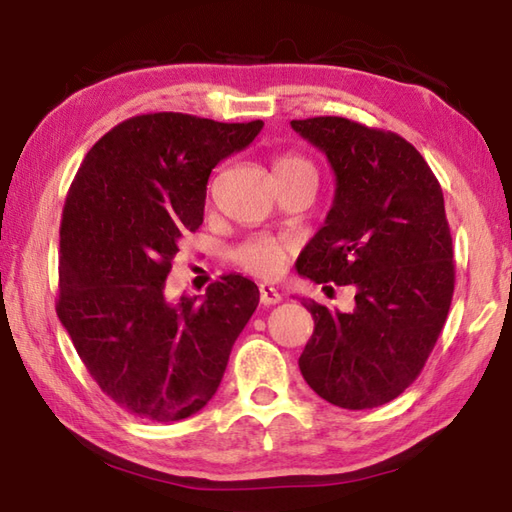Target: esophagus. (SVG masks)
<instances>
[{
    "label": "esophagus",
    "instance_id": "obj_1",
    "mask_svg": "<svg viewBox=\"0 0 512 512\" xmlns=\"http://www.w3.org/2000/svg\"><path fill=\"white\" fill-rule=\"evenodd\" d=\"M258 291H260V302H263L265 307H271V305H276V302H280V294L276 287L263 283L258 287Z\"/></svg>",
    "mask_w": 512,
    "mask_h": 512
}]
</instances>
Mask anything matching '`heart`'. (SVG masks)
<instances>
[{
    "label": "heart",
    "instance_id": "obj_1",
    "mask_svg": "<svg viewBox=\"0 0 512 512\" xmlns=\"http://www.w3.org/2000/svg\"><path fill=\"white\" fill-rule=\"evenodd\" d=\"M300 168L314 170L311 168V163L307 159H302V156L283 154L274 163V174L300 170ZM291 249H294V243L287 241V238H274V236L249 238V241H245L234 252V263L254 276L274 278L278 274H283Z\"/></svg>",
    "mask_w": 512,
    "mask_h": 512
}]
</instances>
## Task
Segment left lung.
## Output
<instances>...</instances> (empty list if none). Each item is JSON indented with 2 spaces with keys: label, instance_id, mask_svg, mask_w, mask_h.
<instances>
[{
  "label": "left lung",
  "instance_id": "left-lung-1",
  "mask_svg": "<svg viewBox=\"0 0 512 512\" xmlns=\"http://www.w3.org/2000/svg\"><path fill=\"white\" fill-rule=\"evenodd\" d=\"M336 174L327 221L302 249L298 274L351 285L356 309L305 300L314 333L302 378L340 409L382 406L404 393L440 338L455 289L444 194L429 163L400 134L344 117L291 121Z\"/></svg>",
  "mask_w": 512,
  "mask_h": 512
}]
</instances>
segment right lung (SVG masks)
<instances>
[{
	"label": "right lung",
	"instance_id": "1",
	"mask_svg": "<svg viewBox=\"0 0 512 512\" xmlns=\"http://www.w3.org/2000/svg\"><path fill=\"white\" fill-rule=\"evenodd\" d=\"M260 130L263 121L139 114L92 145L70 185L57 316L92 380L141 420L201 411L258 307V287L238 274L176 305L165 280L183 236L203 223L212 170Z\"/></svg>",
	"mask_w": 512,
	"mask_h": 512
}]
</instances>
